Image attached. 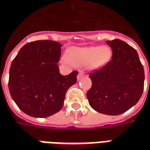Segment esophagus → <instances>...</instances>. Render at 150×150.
Here are the masks:
<instances>
[{"mask_svg": "<svg viewBox=\"0 0 150 150\" xmlns=\"http://www.w3.org/2000/svg\"><path fill=\"white\" fill-rule=\"evenodd\" d=\"M84 77V72L82 71H80V72L79 73V75H78L77 76V79L78 80H80L82 78Z\"/></svg>", "mask_w": 150, "mask_h": 150, "instance_id": "34e87169", "label": "esophagus"}]
</instances>
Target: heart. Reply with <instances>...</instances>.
<instances>
[{"instance_id": "1", "label": "heart", "mask_w": 150, "mask_h": 150, "mask_svg": "<svg viewBox=\"0 0 150 150\" xmlns=\"http://www.w3.org/2000/svg\"><path fill=\"white\" fill-rule=\"evenodd\" d=\"M111 51L109 47L103 46L86 47H72L69 54H64L62 61L64 64L72 63L76 66L89 64L91 68H97L103 65L110 59Z\"/></svg>"}]
</instances>
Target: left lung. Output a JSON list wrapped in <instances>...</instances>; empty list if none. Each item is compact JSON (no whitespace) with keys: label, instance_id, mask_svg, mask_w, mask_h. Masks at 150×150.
<instances>
[{"label":"left lung","instance_id":"obj_1","mask_svg":"<svg viewBox=\"0 0 150 150\" xmlns=\"http://www.w3.org/2000/svg\"><path fill=\"white\" fill-rule=\"evenodd\" d=\"M112 60L89 74L92 86L86 96L93 109L107 115H119L135 105L144 89V68L137 51L116 39L107 41Z\"/></svg>","mask_w":150,"mask_h":150}]
</instances>
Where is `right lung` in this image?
I'll return each instance as SVG.
<instances>
[{"mask_svg": "<svg viewBox=\"0 0 150 150\" xmlns=\"http://www.w3.org/2000/svg\"><path fill=\"white\" fill-rule=\"evenodd\" d=\"M62 47L52 40L26 43L11 62L8 89L22 111L47 117L62 108L66 92L77 81L78 71L61 75L57 65Z\"/></svg>", "mask_w": 150, "mask_h": 150, "instance_id": "1", "label": "right lung"}]
</instances>
